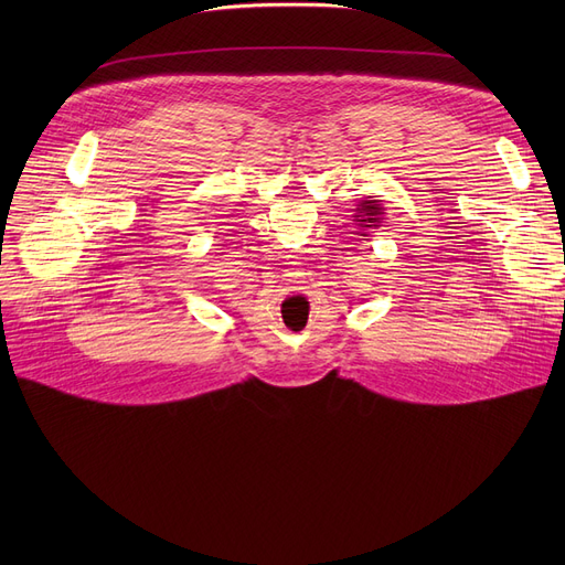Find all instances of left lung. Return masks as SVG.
Wrapping results in <instances>:
<instances>
[{
	"label": "left lung",
	"mask_w": 565,
	"mask_h": 565,
	"mask_svg": "<svg viewBox=\"0 0 565 565\" xmlns=\"http://www.w3.org/2000/svg\"><path fill=\"white\" fill-rule=\"evenodd\" d=\"M360 211L364 213L362 215V224H366V226H375L377 222H380V215H382V207L375 203V201H366V203H362V207ZM360 217V215H358Z\"/></svg>",
	"instance_id": "left-lung-1"
}]
</instances>
